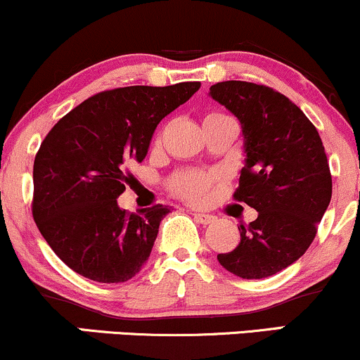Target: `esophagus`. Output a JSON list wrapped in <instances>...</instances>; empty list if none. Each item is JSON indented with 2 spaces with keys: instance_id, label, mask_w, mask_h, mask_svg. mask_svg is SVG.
I'll return each instance as SVG.
<instances>
[{
  "instance_id": "34e87169",
  "label": "esophagus",
  "mask_w": 360,
  "mask_h": 360,
  "mask_svg": "<svg viewBox=\"0 0 360 360\" xmlns=\"http://www.w3.org/2000/svg\"><path fill=\"white\" fill-rule=\"evenodd\" d=\"M193 217L194 220L201 223V225H210V223L217 220V217H213V214H206V213H193Z\"/></svg>"
}]
</instances>
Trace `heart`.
<instances>
[{
    "mask_svg": "<svg viewBox=\"0 0 360 360\" xmlns=\"http://www.w3.org/2000/svg\"><path fill=\"white\" fill-rule=\"evenodd\" d=\"M229 118L226 115L218 113V111H212L205 117V122H212V120H225ZM217 174L213 172H205V171H184L176 174L171 179V189L177 196L184 198V200L191 201V203H198L208 194L210 189L213 188L217 183Z\"/></svg>",
    "mask_w": 360,
    "mask_h": 360,
    "instance_id": "b5f03b06",
    "label": "heart"
}]
</instances>
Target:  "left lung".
I'll use <instances>...</instances> for the list:
<instances>
[{"label":"left lung","instance_id":"1","mask_svg":"<svg viewBox=\"0 0 360 360\" xmlns=\"http://www.w3.org/2000/svg\"><path fill=\"white\" fill-rule=\"evenodd\" d=\"M210 96L240 120L247 159L233 198L259 213L240 223V242L218 262L238 278H269L308 250L328 208L325 147L307 115L269 86L223 81Z\"/></svg>","mask_w":360,"mask_h":360}]
</instances>
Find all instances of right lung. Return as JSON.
<instances>
[{"instance_id": "add662e5", "label": "right lung", "mask_w": 360, "mask_h": 360, "mask_svg": "<svg viewBox=\"0 0 360 360\" xmlns=\"http://www.w3.org/2000/svg\"><path fill=\"white\" fill-rule=\"evenodd\" d=\"M201 82L101 91L62 117L35 155L32 214L68 267L96 283L142 269L171 206L128 213L117 203L128 167L146 159L155 127Z\"/></svg>"}]
</instances>
